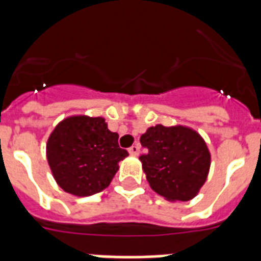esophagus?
Masks as SVG:
<instances>
[{"label": "esophagus", "instance_id": "obj_1", "mask_svg": "<svg viewBox=\"0 0 261 261\" xmlns=\"http://www.w3.org/2000/svg\"><path fill=\"white\" fill-rule=\"evenodd\" d=\"M128 153H130L131 155H138L139 154V146H138V145H133V146L128 149Z\"/></svg>", "mask_w": 261, "mask_h": 261}]
</instances>
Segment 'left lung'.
I'll use <instances>...</instances> for the list:
<instances>
[{
    "label": "left lung",
    "mask_w": 261,
    "mask_h": 261,
    "mask_svg": "<svg viewBox=\"0 0 261 261\" xmlns=\"http://www.w3.org/2000/svg\"><path fill=\"white\" fill-rule=\"evenodd\" d=\"M147 153L139 157L151 190L171 202L198 195L210 171L211 155L204 139L186 126L149 127L141 135Z\"/></svg>",
    "instance_id": "left-lung-1"
}]
</instances>
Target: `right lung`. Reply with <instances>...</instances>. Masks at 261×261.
Returning <instances> with one entry per match:
<instances>
[{
    "instance_id": "1",
    "label": "right lung",
    "mask_w": 261,
    "mask_h": 261,
    "mask_svg": "<svg viewBox=\"0 0 261 261\" xmlns=\"http://www.w3.org/2000/svg\"><path fill=\"white\" fill-rule=\"evenodd\" d=\"M118 133L106 119L74 115L59 122L48 137L47 161L55 181L74 196H90L110 186L119 161L128 155L120 149Z\"/></svg>"
}]
</instances>
